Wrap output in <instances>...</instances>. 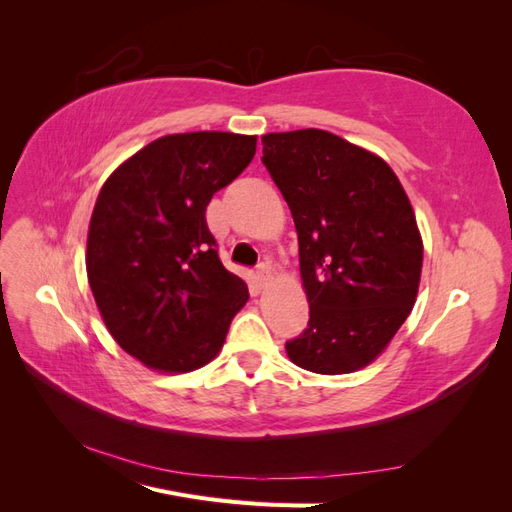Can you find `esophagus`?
<instances>
[{
    "mask_svg": "<svg viewBox=\"0 0 512 512\" xmlns=\"http://www.w3.org/2000/svg\"><path fill=\"white\" fill-rule=\"evenodd\" d=\"M269 280H271V267L267 265V262H262V265H258V269H256V282L260 286H265Z\"/></svg>",
    "mask_w": 512,
    "mask_h": 512,
    "instance_id": "esophagus-1",
    "label": "esophagus"
}]
</instances>
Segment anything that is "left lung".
Listing matches in <instances>:
<instances>
[{"label": "left lung", "instance_id": "8db88e82", "mask_svg": "<svg viewBox=\"0 0 512 512\" xmlns=\"http://www.w3.org/2000/svg\"><path fill=\"white\" fill-rule=\"evenodd\" d=\"M262 164L299 235L307 329L286 342L294 365L350 374L369 365L412 312L423 241L391 166L324 130L262 136Z\"/></svg>", "mask_w": 512, "mask_h": 512}]
</instances>
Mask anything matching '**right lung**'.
Segmentation results:
<instances>
[{"label": "right lung", "mask_w": 512, "mask_h": 512, "mask_svg": "<svg viewBox=\"0 0 512 512\" xmlns=\"http://www.w3.org/2000/svg\"><path fill=\"white\" fill-rule=\"evenodd\" d=\"M256 153V136L170 134L106 179L87 277L106 329L151 369L183 374L220 352L247 286L218 256L205 211Z\"/></svg>", "instance_id": "1"}]
</instances>
